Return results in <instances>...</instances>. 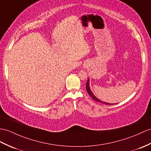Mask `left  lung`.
<instances>
[{"mask_svg": "<svg viewBox=\"0 0 151 151\" xmlns=\"http://www.w3.org/2000/svg\"><path fill=\"white\" fill-rule=\"evenodd\" d=\"M86 90H87V93H88L89 94V96L92 98V99L94 100H96L97 101H99V102H101V103H104L105 104H107V105H113V104H109V103H106V102H103V101H101V100H100L99 99H98L94 95V94H93L92 91H91L90 89V87H89V79L87 80V81L86 82Z\"/></svg>", "mask_w": 151, "mask_h": 151, "instance_id": "left-lung-1", "label": "left lung"}]
</instances>
